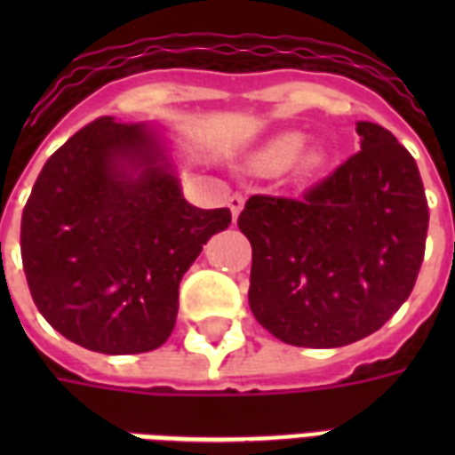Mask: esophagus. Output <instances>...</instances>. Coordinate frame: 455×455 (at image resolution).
I'll return each instance as SVG.
<instances>
[{
    "mask_svg": "<svg viewBox=\"0 0 455 455\" xmlns=\"http://www.w3.org/2000/svg\"><path fill=\"white\" fill-rule=\"evenodd\" d=\"M243 205H245V198H243L241 193H234V196H228V210H231V217H234V221L238 220V214H241Z\"/></svg>",
    "mask_w": 455,
    "mask_h": 455,
    "instance_id": "esophagus-1",
    "label": "esophagus"
}]
</instances>
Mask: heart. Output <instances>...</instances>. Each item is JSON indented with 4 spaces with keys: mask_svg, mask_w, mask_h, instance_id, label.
I'll return each instance as SVG.
<instances>
[{
    "mask_svg": "<svg viewBox=\"0 0 455 455\" xmlns=\"http://www.w3.org/2000/svg\"><path fill=\"white\" fill-rule=\"evenodd\" d=\"M299 146H302V137L299 134H281L271 141L262 153H259V164H262L267 172H278L285 170L288 164L292 167V172L298 174V177H311L314 172L321 170V164H323V156L318 151H304L298 155Z\"/></svg>",
    "mask_w": 455,
    "mask_h": 455,
    "instance_id": "heart-1",
    "label": "heart"
}]
</instances>
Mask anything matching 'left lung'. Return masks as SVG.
Instances as JSON below:
<instances>
[{"label":"left lung","mask_w":455,"mask_h":455,"mask_svg":"<svg viewBox=\"0 0 455 455\" xmlns=\"http://www.w3.org/2000/svg\"><path fill=\"white\" fill-rule=\"evenodd\" d=\"M356 134L361 151L302 198L252 196L238 217L250 309L285 345H352L416 285L430 221L418 164L380 124L356 123Z\"/></svg>","instance_id":"left-lung-1"}]
</instances>
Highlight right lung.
<instances>
[{
  "mask_svg": "<svg viewBox=\"0 0 455 455\" xmlns=\"http://www.w3.org/2000/svg\"><path fill=\"white\" fill-rule=\"evenodd\" d=\"M228 224V207L186 203L148 124L99 117L46 160L25 203L28 288L75 345L151 352L174 331L181 276Z\"/></svg>",
  "mask_w": 455,
  "mask_h": 455,
  "instance_id": "1",
  "label": "right lung"
}]
</instances>
